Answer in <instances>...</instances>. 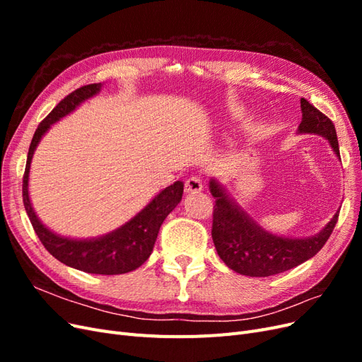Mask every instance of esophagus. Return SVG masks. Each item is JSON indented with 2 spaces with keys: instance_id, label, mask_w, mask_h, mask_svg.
<instances>
[{
  "instance_id": "obj_1",
  "label": "esophagus",
  "mask_w": 362,
  "mask_h": 362,
  "mask_svg": "<svg viewBox=\"0 0 362 362\" xmlns=\"http://www.w3.org/2000/svg\"><path fill=\"white\" fill-rule=\"evenodd\" d=\"M184 189L187 193H198L202 190V180L199 177H190L184 184Z\"/></svg>"
}]
</instances>
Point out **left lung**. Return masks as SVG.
<instances>
[{"label": "left lung", "instance_id": "left-lung-1", "mask_svg": "<svg viewBox=\"0 0 362 362\" xmlns=\"http://www.w3.org/2000/svg\"><path fill=\"white\" fill-rule=\"evenodd\" d=\"M302 122L299 133L320 134L329 140L339 156L337 131L332 120L305 98L300 100ZM210 192L216 204L213 208L211 237L218 257L240 275L266 278L278 275L302 264L319 252L331 237L338 221V211L322 233L310 238H286L269 234L233 204L214 180Z\"/></svg>", "mask_w": 362, "mask_h": 362}]
</instances>
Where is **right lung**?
I'll return each instance as SVG.
<instances>
[{
	"label": "right lung",
	"instance_id": "1",
	"mask_svg": "<svg viewBox=\"0 0 362 362\" xmlns=\"http://www.w3.org/2000/svg\"><path fill=\"white\" fill-rule=\"evenodd\" d=\"M101 89V83H93L80 87L52 108V112L39 124L30 144L25 172L23 178V199L33 229L42 245L49 254L63 264L96 275H122L136 270L149 258L154 249L160 226L164 218L177 206L182 198L184 184L177 181L173 185L160 192L151 204H148L134 218L116 229L115 233L95 240H71L59 237L43 226L33 211L28 198V172L40 137L60 117L71 113L74 108L87 98L93 96Z\"/></svg>",
	"mask_w": 362,
	"mask_h": 362
}]
</instances>
